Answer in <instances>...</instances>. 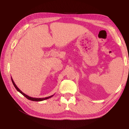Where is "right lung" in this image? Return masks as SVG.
I'll use <instances>...</instances> for the list:
<instances>
[{"instance_id":"add662e5","label":"right lung","mask_w":129,"mask_h":129,"mask_svg":"<svg viewBox=\"0 0 129 129\" xmlns=\"http://www.w3.org/2000/svg\"><path fill=\"white\" fill-rule=\"evenodd\" d=\"M11 80H12V82L13 85H14V86H15V87L16 88V90H17L18 91V92H20L21 93L22 95H24L25 98H26L27 99L31 100V101H35V102H41V101H43V100L48 99H49V98L52 97L53 96V95H51V96H48V97L43 98H33V97H31V96H29L26 95L25 93H24V92H22V91H21V90H20V89L17 87V86H16V85L15 83V82H14V81H13V80L12 78H11Z\"/></svg>"}]
</instances>
